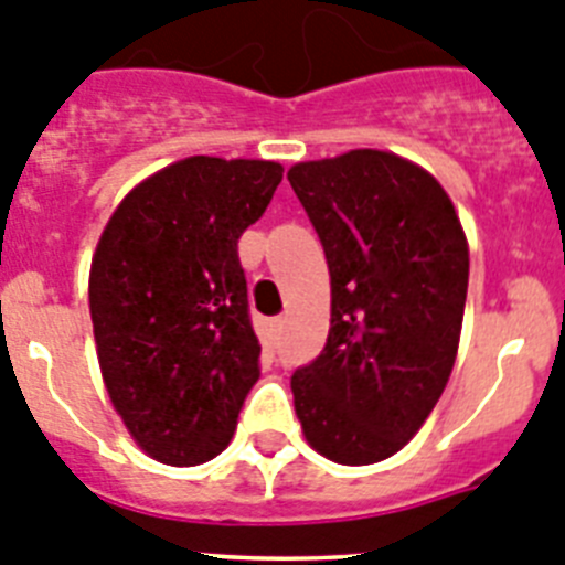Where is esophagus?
Returning a JSON list of instances; mask_svg holds the SVG:
<instances>
[{
    "label": "esophagus",
    "instance_id": "esophagus-1",
    "mask_svg": "<svg viewBox=\"0 0 565 565\" xmlns=\"http://www.w3.org/2000/svg\"><path fill=\"white\" fill-rule=\"evenodd\" d=\"M267 332H270L273 340H278V334L284 332V318H273L270 327H267Z\"/></svg>",
    "mask_w": 565,
    "mask_h": 565
}]
</instances>
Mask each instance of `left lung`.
Masks as SVG:
<instances>
[{
  "instance_id": "left-lung-1",
  "label": "left lung",
  "mask_w": 565,
  "mask_h": 565,
  "mask_svg": "<svg viewBox=\"0 0 565 565\" xmlns=\"http://www.w3.org/2000/svg\"><path fill=\"white\" fill-rule=\"evenodd\" d=\"M332 278V329L295 369L309 445L340 465L394 456L439 403L459 349L470 253L445 188L414 162L358 149L287 174Z\"/></svg>"
}]
</instances>
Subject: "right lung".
I'll list each match as a JSON object with an SVG mask.
<instances>
[{"instance_id":"obj_1","label":"right lung","mask_w":565,"mask_h":565,"mask_svg":"<svg viewBox=\"0 0 565 565\" xmlns=\"http://www.w3.org/2000/svg\"><path fill=\"white\" fill-rule=\"evenodd\" d=\"M281 177L278 162L188 157L140 182L100 236L89 273L100 371L162 465L220 456L262 374L238 236Z\"/></svg>"}]
</instances>
